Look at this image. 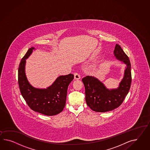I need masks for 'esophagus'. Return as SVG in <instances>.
Returning <instances> with one entry per match:
<instances>
[{"label":"esophagus","instance_id":"esophagus-1","mask_svg":"<svg viewBox=\"0 0 150 150\" xmlns=\"http://www.w3.org/2000/svg\"><path fill=\"white\" fill-rule=\"evenodd\" d=\"M80 75L77 73H74V79L75 80H79L80 79Z\"/></svg>","mask_w":150,"mask_h":150}]
</instances>
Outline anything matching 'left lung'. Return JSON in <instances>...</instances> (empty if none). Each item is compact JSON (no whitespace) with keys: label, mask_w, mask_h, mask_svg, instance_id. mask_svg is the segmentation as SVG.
I'll return each mask as SVG.
<instances>
[{"label":"left lung","mask_w":150,"mask_h":150,"mask_svg":"<svg viewBox=\"0 0 150 150\" xmlns=\"http://www.w3.org/2000/svg\"><path fill=\"white\" fill-rule=\"evenodd\" d=\"M114 55L126 65L124 78L118 88L108 89L97 78L92 76H86L82 79L85 87L86 103L91 110L96 112H106L119 107L131 87V65L128 56L117 44Z\"/></svg>","instance_id":"left-lung-1"}]
</instances>
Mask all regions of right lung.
I'll return each mask as SVG.
<instances>
[{
	"instance_id": "add662e5",
	"label": "right lung",
	"mask_w": 150,
	"mask_h": 150,
	"mask_svg": "<svg viewBox=\"0 0 150 150\" xmlns=\"http://www.w3.org/2000/svg\"><path fill=\"white\" fill-rule=\"evenodd\" d=\"M35 48H30L23 57L18 68V84L20 91L28 105L33 111L47 116L61 113L66 106L67 89L73 80L74 75L59 76L46 89L34 88L27 80L25 72L26 59Z\"/></svg>"
}]
</instances>
